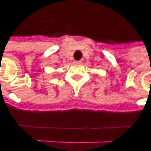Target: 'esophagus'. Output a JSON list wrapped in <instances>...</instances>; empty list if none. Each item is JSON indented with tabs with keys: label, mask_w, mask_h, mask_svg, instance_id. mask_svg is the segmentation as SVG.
<instances>
[{
	"label": "esophagus",
	"mask_w": 151,
	"mask_h": 151,
	"mask_svg": "<svg viewBox=\"0 0 151 151\" xmlns=\"http://www.w3.org/2000/svg\"><path fill=\"white\" fill-rule=\"evenodd\" d=\"M82 63V61L81 60L76 61V62H75V63H76V64H80V63Z\"/></svg>",
	"instance_id": "1"
}]
</instances>
